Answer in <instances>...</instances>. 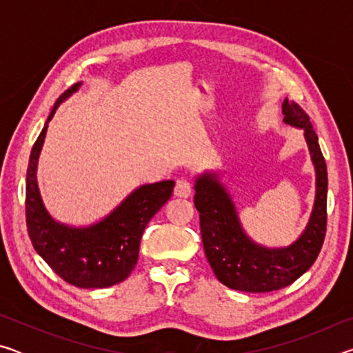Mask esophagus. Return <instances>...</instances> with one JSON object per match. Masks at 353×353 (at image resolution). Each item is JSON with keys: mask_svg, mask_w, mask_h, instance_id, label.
Returning a JSON list of instances; mask_svg holds the SVG:
<instances>
[{"mask_svg": "<svg viewBox=\"0 0 353 353\" xmlns=\"http://www.w3.org/2000/svg\"><path fill=\"white\" fill-rule=\"evenodd\" d=\"M193 191V185L188 181L187 177H181L176 181V187H174V194L179 196V198H188Z\"/></svg>", "mask_w": 353, "mask_h": 353, "instance_id": "1", "label": "esophagus"}]
</instances>
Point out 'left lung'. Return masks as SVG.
<instances>
[{
  "label": "left lung",
  "instance_id": "1",
  "mask_svg": "<svg viewBox=\"0 0 353 353\" xmlns=\"http://www.w3.org/2000/svg\"><path fill=\"white\" fill-rule=\"evenodd\" d=\"M283 121L303 129L316 170V198L312 216L288 248L268 249L244 234L234 202L216 174L196 179L194 207L207 260L221 283L246 292H270L291 285L318 259L327 230V165L310 117L297 103L283 101Z\"/></svg>",
  "mask_w": 353,
  "mask_h": 353
}]
</instances>
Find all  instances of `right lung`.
<instances>
[{
  "label": "right lung",
  "instance_id": "1",
  "mask_svg": "<svg viewBox=\"0 0 353 353\" xmlns=\"http://www.w3.org/2000/svg\"><path fill=\"white\" fill-rule=\"evenodd\" d=\"M63 92L34 143L26 172V225L32 246L59 277L77 288H107L129 277L137 265L140 240L149 221L171 198L174 181L143 185L109 216L90 227L56 223L46 212L37 185V162L48 123L59 104L79 88Z\"/></svg>",
  "mask_w": 353,
  "mask_h": 353
}]
</instances>
